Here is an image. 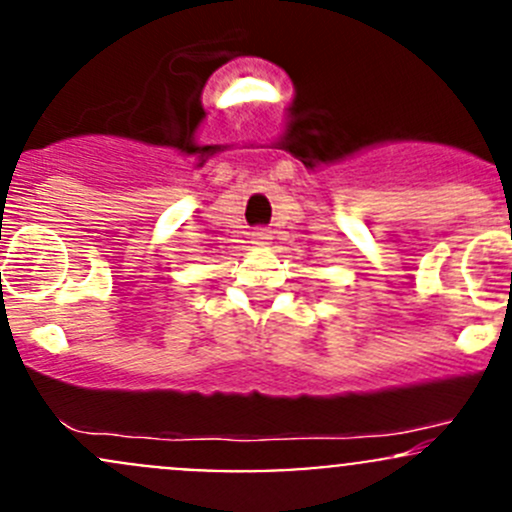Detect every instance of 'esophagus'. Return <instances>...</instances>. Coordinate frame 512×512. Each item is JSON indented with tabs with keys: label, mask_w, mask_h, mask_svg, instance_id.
I'll return each mask as SVG.
<instances>
[{
	"label": "esophagus",
	"mask_w": 512,
	"mask_h": 512,
	"mask_svg": "<svg viewBox=\"0 0 512 512\" xmlns=\"http://www.w3.org/2000/svg\"><path fill=\"white\" fill-rule=\"evenodd\" d=\"M252 245H255V247H267V245H270V232H267V230L252 232Z\"/></svg>",
	"instance_id": "esophagus-1"
}]
</instances>
